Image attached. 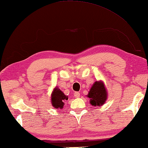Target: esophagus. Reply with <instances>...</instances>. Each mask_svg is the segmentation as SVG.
<instances>
[{
  "instance_id": "1",
  "label": "esophagus",
  "mask_w": 148,
  "mask_h": 148,
  "mask_svg": "<svg viewBox=\"0 0 148 148\" xmlns=\"http://www.w3.org/2000/svg\"><path fill=\"white\" fill-rule=\"evenodd\" d=\"M74 95L75 98H79L80 96V93L79 92H75L74 93Z\"/></svg>"
}]
</instances>
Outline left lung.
<instances>
[{
  "label": "left lung",
  "instance_id": "obj_1",
  "mask_svg": "<svg viewBox=\"0 0 148 148\" xmlns=\"http://www.w3.org/2000/svg\"><path fill=\"white\" fill-rule=\"evenodd\" d=\"M87 96L90 98V103L93 106H101L107 99V92L103 82H96L90 88Z\"/></svg>",
  "mask_w": 148,
  "mask_h": 148
}]
</instances>
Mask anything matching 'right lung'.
Segmentation results:
<instances>
[{
  "label": "right lung",
  "mask_w": 148,
  "mask_h": 148,
  "mask_svg": "<svg viewBox=\"0 0 148 148\" xmlns=\"http://www.w3.org/2000/svg\"><path fill=\"white\" fill-rule=\"evenodd\" d=\"M68 100V96H66L58 87L53 89L51 95V103L56 109H62L65 102Z\"/></svg>",
  "instance_id": "add662e5"
}]
</instances>
